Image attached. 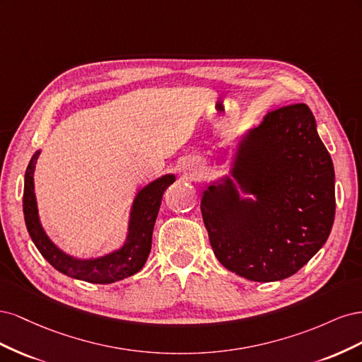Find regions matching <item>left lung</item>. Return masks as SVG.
<instances>
[{
	"label": "left lung",
	"instance_id": "left-lung-1",
	"mask_svg": "<svg viewBox=\"0 0 362 362\" xmlns=\"http://www.w3.org/2000/svg\"><path fill=\"white\" fill-rule=\"evenodd\" d=\"M231 173L204 192L201 211L221 264L257 282L286 279L331 234L335 173L305 104L270 112L238 144Z\"/></svg>",
	"mask_w": 362,
	"mask_h": 362
}]
</instances>
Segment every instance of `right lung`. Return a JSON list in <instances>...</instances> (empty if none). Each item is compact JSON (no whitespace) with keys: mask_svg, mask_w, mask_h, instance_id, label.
<instances>
[{"mask_svg":"<svg viewBox=\"0 0 362 362\" xmlns=\"http://www.w3.org/2000/svg\"><path fill=\"white\" fill-rule=\"evenodd\" d=\"M39 154L40 152L37 151L33 156L25 172L23 206L28 234L42 257L63 275L92 284H112L137 273L148 259L163 193L175 181L173 175H164L137 193L131 210L128 237L122 247L101 258L76 259L54 245L39 222L35 182H33Z\"/></svg>","mask_w":362,"mask_h":362,"instance_id":"add662e5","label":"right lung"}]
</instances>
